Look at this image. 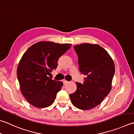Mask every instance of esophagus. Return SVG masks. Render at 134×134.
<instances>
[{"label": "esophagus", "instance_id": "esophagus-1", "mask_svg": "<svg viewBox=\"0 0 134 134\" xmlns=\"http://www.w3.org/2000/svg\"><path fill=\"white\" fill-rule=\"evenodd\" d=\"M68 82L67 81V80H66L65 79H64V80H63V83H64V85H65L66 84V83H67Z\"/></svg>", "mask_w": 134, "mask_h": 134}]
</instances>
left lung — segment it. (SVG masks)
Returning <instances> with one entry per match:
<instances>
[{
	"mask_svg": "<svg viewBox=\"0 0 134 134\" xmlns=\"http://www.w3.org/2000/svg\"><path fill=\"white\" fill-rule=\"evenodd\" d=\"M80 72L86 76L83 84L76 82V92L69 95L73 105L90 110L103 102L111 89L114 64L105 50L97 44L85 43L74 46Z\"/></svg>",
	"mask_w": 134,
	"mask_h": 134,
	"instance_id": "8db88e82",
	"label": "left lung"
}]
</instances>
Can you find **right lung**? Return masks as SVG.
<instances>
[{"instance_id":"obj_1","label":"right lung","mask_w":134,"mask_h":134,"mask_svg":"<svg viewBox=\"0 0 134 134\" xmlns=\"http://www.w3.org/2000/svg\"><path fill=\"white\" fill-rule=\"evenodd\" d=\"M71 46L40 41L31 45L23 55L17 67V78L23 95L33 106L45 108L54 103L63 83L52 80L48 75Z\"/></svg>"}]
</instances>
